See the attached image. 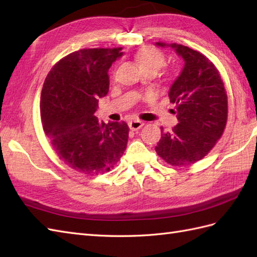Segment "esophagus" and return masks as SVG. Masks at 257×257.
I'll use <instances>...</instances> for the list:
<instances>
[{"instance_id":"1","label":"esophagus","mask_w":257,"mask_h":257,"mask_svg":"<svg viewBox=\"0 0 257 257\" xmlns=\"http://www.w3.org/2000/svg\"><path fill=\"white\" fill-rule=\"evenodd\" d=\"M129 124V128L132 130H138L140 129L141 127L144 125V122L140 121V120H137V119H134V120H130V121L128 122Z\"/></svg>"}]
</instances>
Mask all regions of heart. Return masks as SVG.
<instances>
[{
    "mask_svg": "<svg viewBox=\"0 0 257 257\" xmlns=\"http://www.w3.org/2000/svg\"><path fill=\"white\" fill-rule=\"evenodd\" d=\"M135 62L139 68L146 72H154L155 74L166 65V57L159 50L155 47H143L135 53Z\"/></svg>",
    "mask_w": 257,
    "mask_h": 257,
    "instance_id": "b5f03b06",
    "label": "heart"
}]
</instances>
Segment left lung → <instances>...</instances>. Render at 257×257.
Instances as JSON below:
<instances>
[{
  "label": "left lung",
  "mask_w": 257,
  "mask_h": 257,
  "mask_svg": "<svg viewBox=\"0 0 257 257\" xmlns=\"http://www.w3.org/2000/svg\"><path fill=\"white\" fill-rule=\"evenodd\" d=\"M157 46L173 48L184 66L169 90L176 103L179 123L171 133H162L156 151L172 166H189L201 160L224 132L227 96L219 70L204 55L192 48L158 42Z\"/></svg>",
  "instance_id": "8db88e82"
}]
</instances>
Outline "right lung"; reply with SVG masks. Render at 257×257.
<instances>
[{"instance_id": "1", "label": "right lung", "mask_w": 257, "mask_h": 257, "mask_svg": "<svg viewBox=\"0 0 257 257\" xmlns=\"http://www.w3.org/2000/svg\"><path fill=\"white\" fill-rule=\"evenodd\" d=\"M121 56V47L79 50L61 59L43 85V129L59 159L85 174L109 171L127 148L128 124L95 116L109 90L108 70Z\"/></svg>"}]
</instances>
